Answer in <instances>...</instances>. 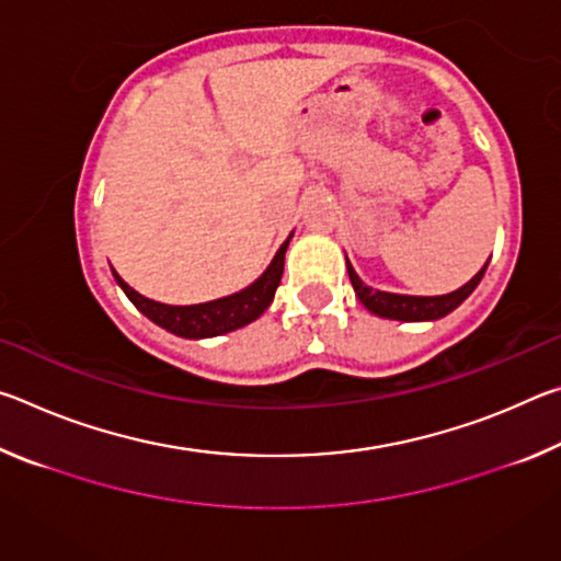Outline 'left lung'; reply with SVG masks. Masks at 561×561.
Here are the masks:
<instances>
[{
    "label": "left lung",
    "instance_id": "obj_1",
    "mask_svg": "<svg viewBox=\"0 0 561 561\" xmlns=\"http://www.w3.org/2000/svg\"><path fill=\"white\" fill-rule=\"evenodd\" d=\"M488 264L474 274L468 284H462L460 289H455L450 294H440V297H408V294H391V291L374 289L358 279V274L354 272V267H351L348 260H346V270H348L351 284H354L356 297L368 311H371V314L383 317V319H396V321H433L450 314L453 309H458L460 304L470 297L474 287L480 284L482 274H485Z\"/></svg>",
    "mask_w": 561,
    "mask_h": 561
}]
</instances>
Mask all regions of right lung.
<instances>
[{"mask_svg": "<svg viewBox=\"0 0 561 561\" xmlns=\"http://www.w3.org/2000/svg\"><path fill=\"white\" fill-rule=\"evenodd\" d=\"M291 234L287 237V242L279 247V252L274 254L270 267L264 270V274L257 282H252L250 287H244L242 291H234L230 297H222L215 301L190 304V307H173V304H160L144 297V294H138L118 277V272H113V277H116L118 287L126 291V297L136 304V309L144 311V314L150 321H156L158 327L168 329L170 334L183 336V339L222 336L227 331L252 324L254 319H260L264 311H267V307L274 299V291H277L282 282L284 254H287Z\"/></svg>", "mask_w": 561, "mask_h": 561, "instance_id": "1", "label": "right lung"}]
</instances>
